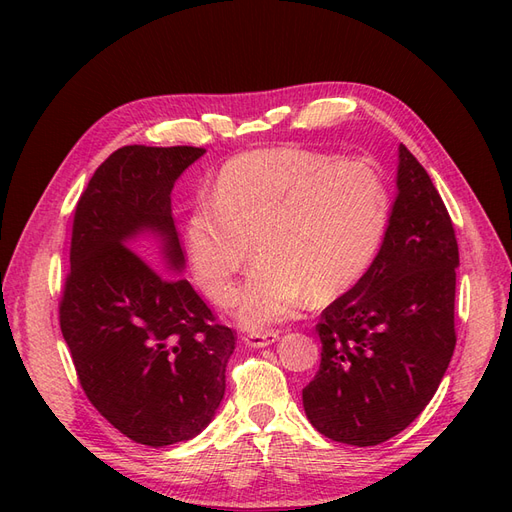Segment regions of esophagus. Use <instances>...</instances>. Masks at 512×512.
Returning a JSON list of instances; mask_svg holds the SVG:
<instances>
[{
    "instance_id": "1",
    "label": "esophagus",
    "mask_w": 512,
    "mask_h": 512,
    "mask_svg": "<svg viewBox=\"0 0 512 512\" xmlns=\"http://www.w3.org/2000/svg\"><path fill=\"white\" fill-rule=\"evenodd\" d=\"M280 339V331H254L250 335H245V344L252 348H265L275 344Z\"/></svg>"
}]
</instances>
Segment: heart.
Here are the masks:
<instances>
[{
	"instance_id": "heart-1",
	"label": "heart",
	"mask_w": 512,
	"mask_h": 512,
	"mask_svg": "<svg viewBox=\"0 0 512 512\" xmlns=\"http://www.w3.org/2000/svg\"><path fill=\"white\" fill-rule=\"evenodd\" d=\"M391 196L371 160H337L305 147H273L232 158L215 179L211 203L185 220L194 280L215 303L235 294L237 275L260 258L239 294L237 318L267 329L307 299L350 290L374 262Z\"/></svg>"
}]
</instances>
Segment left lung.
<instances>
[{
  "label": "left lung",
  "mask_w": 512,
  "mask_h": 512,
  "mask_svg": "<svg viewBox=\"0 0 512 512\" xmlns=\"http://www.w3.org/2000/svg\"><path fill=\"white\" fill-rule=\"evenodd\" d=\"M455 228L427 170L399 145L397 198L378 256L320 314V369L303 389L322 436L376 446L436 395L455 352Z\"/></svg>",
  "instance_id": "1"
}]
</instances>
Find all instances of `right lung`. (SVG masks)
I'll list each match as a JSON object with an SVG mask.
<instances>
[{"label": "right lung", "instance_id": "obj_1", "mask_svg": "<svg viewBox=\"0 0 512 512\" xmlns=\"http://www.w3.org/2000/svg\"><path fill=\"white\" fill-rule=\"evenodd\" d=\"M203 153L188 145L117 149L89 179L72 222L59 327L76 376L108 423L153 448L190 440L211 423L237 342L175 275L185 260L170 192Z\"/></svg>", "mask_w": 512, "mask_h": 512}]
</instances>
